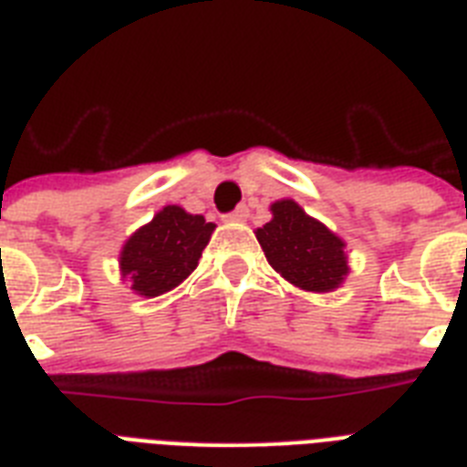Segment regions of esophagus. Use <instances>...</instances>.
<instances>
[{"label":"esophagus","mask_w":467,"mask_h":467,"mask_svg":"<svg viewBox=\"0 0 467 467\" xmlns=\"http://www.w3.org/2000/svg\"><path fill=\"white\" fill-rule=\"evenodd\" d=\"M249 218V208L247 205H237L230 215H227V220H233V223H244V220Z\"/></svg>","instance_id":"1"}]
</instances>
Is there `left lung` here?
<instances>
[{"label":"left lung","mask_w":467,"mask_h":467,"mask_svg":"<svg viewBox=\"0 0 467 467\" xmlns=\"http://www.w3.org/2000/svg\"><path fill=\"white\" fill-rule=\"evenodd\" d=\"M271 213L274 218L254 233L271 266L303 291L339 288L348 274L344 240L291 198L276 201Z\"/></svg>","instance_id":"left-lung-1"}]
</instances>
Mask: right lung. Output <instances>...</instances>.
I'll list each match as a JSON object with an SVG mask.
<instances>
[{
    "label": "right lung",
    "instance_id": "add662e5",
    "mask_svg": "<svg viewBox=\"0 0 467 467\" xmlns=\"http://www.w3.org/2000/svg\"><path fill=\"white\" fill-rule=\"evenodd\" d=\"M215 225L179 205H164L148 225L135 230L120 249V276L130 291L155 298L171 291L198 266Z\"/></svg>",
    "mask_w": 467,
    "mask_h": 467
}]
</instances>
